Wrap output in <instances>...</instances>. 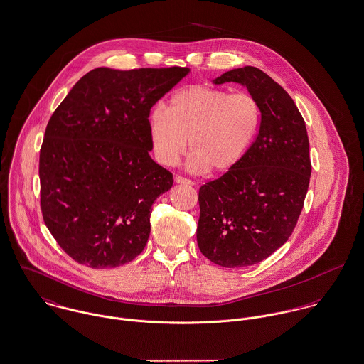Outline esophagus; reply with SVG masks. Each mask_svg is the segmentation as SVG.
I'll list each match as a JSON object with an SVG mask.
<instances>
[{
    "mask_svg": "<svg viewBox=\"0 0 364 364\" xmlns=\"http://www.w3.org/2000/svg\"><path fill=\"white\" fill-rule=\"evenodd\" d=\"M175 183H181V185H188V186H193V182L186 179V178H182V176H175Z\"/></svg>",
    "mask_w": 364,
    "mask_h": 364,
    "instance_id": "34e87169",
    "label": "esophagus"
}]
</instances>
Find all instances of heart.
Masks as SVG:
<instances>
[{"label": "heart", "instance_id": "1", "mask_svg": "<svg viewBox=\"0 0 364 364\" xmlns=\"http://www.w3.org/2000/svg\"><path fill=\"white\" fill-rule=\"evenodd\" d=\"M259 125L260 107L253 96L200 85L176 92L169 111L157 105L149 117L157 161L176 166L189 146L188 168L195 173L210 169L221 173L237 166Z\"/></svg>", "mask_w": 364, "mask_h": 364}]
</instances>
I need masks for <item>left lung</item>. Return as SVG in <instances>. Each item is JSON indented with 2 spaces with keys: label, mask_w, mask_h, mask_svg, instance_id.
<instances>
[{
  "label": "left lung",
  "mask_w": 364,
  "mask_h": 364,
  "mask_svg": "<svg viewBox=\"0 0 364 364\" xmlns=\"http://www.w3.org/2000/svg\"><path fill=\"white\" fill-rule=\"evenodd\" d=\"M245 86L260 107V127L239 164L198 191V245L214 264L263 262L292 235L311 163L306 124L292 97L262 69L236 68L213 83Z\"/></svg>",
  "instance_id": "left-lung-1"
}]
</instances>
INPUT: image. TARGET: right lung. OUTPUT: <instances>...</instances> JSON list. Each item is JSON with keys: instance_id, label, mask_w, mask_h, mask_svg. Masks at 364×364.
<instances>
[{"instance_id": "obj_1", "label": "right lung", "mask_w": 364, "mask_h": 364, "mask_svg": "<svg viewBox=\"0 0 364 364\" xmlns=\"http://www.w3.org/2000/svg\"><path fill=\"white\" fill-rule=\"evenodd\" d=\"M188 68H96L51 115L40 150L43 220L79 264L114 268L139 256L153 203L172 188L151 157V107Z\"/></svg>"}]
</instances>
